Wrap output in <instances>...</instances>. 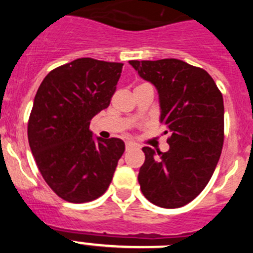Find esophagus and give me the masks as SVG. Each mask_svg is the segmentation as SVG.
Returning a JSON list of instances; mask_svg holds the SVG:
<instances>
[{
	"label": "esophagus",
	"mask_w": 253,
	"mask_h": 253,
	"mask_svg": "<svg viewBox=\"0 0 253 253\" xmlns=\"http://www.w3.org/2000/svg\"><path fill=\"white\" fill-rule=\"evenodd\" d=\"M134 148V146L133 144H130V143H126V144H125V149H126V151H129V149H133Z\"/></svg>",
	"instance_id": "obj_1"
}]
</instances>
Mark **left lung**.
Returning a JSON list of instances; mask_svg holds the SVG:
<instances>
[{
	"label": "left lung",
	"mask_w": 253,
	"mask_h": 253,
	"mask_svg": "<svg viewBox=\"0 0 253 253\" xmlns=\"http://www.w3.org/2000/svg\"><path fill=\"white\" fill-rule=\"evenodd\" d=\"M140 77L158 90L161 123L169 149L144 147L138 181L143 195L167 209L184 207L213 176L224 142V105L211 76L200 67L169 58L130 60Z\"/></svg>",
	"instance_id": "obj_1"
}]
</instances>
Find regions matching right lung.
Segmentation results:
<instances>
[{"label":"right lung","instance_id":"add662e5","mask_svg":"<svg viewBox=\"0 0 253 253\" xmlns=\"http://www.w3.org/2000/svg\"><path fill=\"white\" fill-rule=\"evenodd\" d=\"M124 64L78 58L45 76L28 138L40 173L59 198L81 204L105 193L124 153L119 138L93 140L90 122L110 105Z\"/></svg>","mask_w":253,"mask_h":253}]
</instances>
